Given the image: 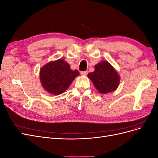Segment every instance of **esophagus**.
I'll return each instance as SVG.
<instances>
[{
  "instance_id": "34e87169",
  "label": "esophagus",
  "mask_w": 158,
  "mask_h": 158,
  "mask_svg": "<svg viewBox=\"0 0 158 158\" xmlns=\"http://www.w3.org/2000/svg\"><path fill=\"white\" fill-rule=\"evenodd\" d=\"M81 74L82 76H86L88 74V71H82L81 72Z\"/></svg>"
}]
</instances>
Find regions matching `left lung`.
I'll list each match as a JSON object with an SVG mask.
<instances>
[{
	"label": "left lung",
	"instance_id": "obj_1",
	"mask_svg": "<svg viewBox=\"0 0 158 158\" xmlns=\"http://www.w3.org/2000/svg\"><path fill=\"white\" fill-rule=\"evenodd\" d=\"M88 77L100 94L114 92L120 83V76L116 69L107 60H102L95 65V70Z\"/></svg>",
	"mask_w": 158,
	"mask_h": 158
}]
</instances>
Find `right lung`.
<instances>
[{
	"label": "right lung",
	"instance_id": "obj_1",
	"mask_svg": "<svg viewBox=\"0 0 158 158\" xmlns=\"http://www.w3.org/2000/svg\"><path fill=\"white\" fill-rule=\"evenodd\" d=\"M79 75V72L72 70L70 64L63 59L49 62L43 66L40 71L43 88L47 92L55 95L64 93Z\"/></svg>",
	"mask_w": 158,
	"mask_h": 158
}]
</instances>
